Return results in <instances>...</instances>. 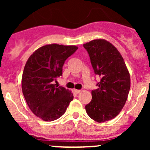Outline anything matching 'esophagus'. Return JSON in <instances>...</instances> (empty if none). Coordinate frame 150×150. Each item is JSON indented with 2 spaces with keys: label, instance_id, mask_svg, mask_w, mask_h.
<instances>
[{
  "label": "esophagus",
  "instance_id": "1",
  "mask_svg": "<svg viewBox=\"0 0 150 150\" xmlns=\"http://www.w3.org/2000/svg\"><path fill=\"white\" fill-rule=\"evenodd\" d=\"M74 91H75L76 93H78L80 91H81V90H78V89H74Z\"/></svg>",
  "mask_w": 150,
  "mask_h": 150
}]
</instances>
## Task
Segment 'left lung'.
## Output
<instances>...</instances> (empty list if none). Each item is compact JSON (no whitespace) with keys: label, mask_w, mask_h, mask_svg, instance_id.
I'll return each mask as SVG.
<instances>
[{"label":"left lung","mask_w":150,"mask_h":150,"mask_svg":"<svg viewBox=\"0 0 150 150\" xmlns=\"http://www.w3.org/2000/svg\"><path fill=\"white\" fill-rule=\"evenodd\" d=\"M95 75L100 77L92 99L86 105L89 117L99 122L115 117L125 105L129 93L130 75L121 54L110 42L102 39L83 44Z\"/></svg>","instance_id":"8db88e82"}]
</instances>
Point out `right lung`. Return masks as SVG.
<instances>
[{
    "label": "right lung",
    "mask_w": 150,
    "mask_h": 150,
    "mask_svg": "<svg viewBox=\"0 0 150 150\" xmlns=\"http://www.w3.org/2000/svg\"><path fill=\"white\" fill-rule=\"evenodd\" d=\"M78 49L75 46L51 44L40 47L30 57L25 66L22 88L31 111L45 121H54L66 112L73 95L62 86H56L62 75L68 57Z\"/></svg>",
    "instance_id": "obj_1"
}]
</instances>
